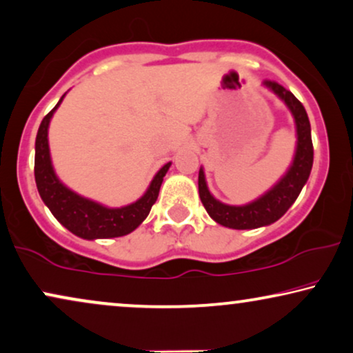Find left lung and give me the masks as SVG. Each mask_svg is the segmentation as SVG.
<instances>
[{"label":"left lung","instance_id":"1","mask_svg":"<svg viewBox=\"0 0 353 353\" xmlns=\"http://www.w3.org/2000/svg\"><path fill=\"white\" fill-rule=\"evenodd\" d=\"M264 85L271 89L279 99L283 100L292 112L296 126V149L295 157L285 175L253 203L245 205H228L217 201L209 193L205 185L204 170L199 168V198L208 214L223 227L246 230L271 225L279 221L290 205L299 198L301 188L308 181L311 167H313V143H311V126L306 110L290 90L276 81H264Z\"/></svg>","mask_w":353,"mask_h":353}]
</instances>
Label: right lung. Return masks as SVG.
Masks as SVG:
<instances>
[{"label":"right lung","instance_id":"add662e5","mask_svg":"<svg viewBox=\"0 0 353 353\" xmlns=\"http://www.w3.org/2000/svg\"><path fill=\"white\" fill-rule=\"evenodd\" d=\"M65 95L59 99L54 108L40 123L35 139V183L37 190L45 205L52 210L54 219L66 227L74 235L84 240H97V238H115L131 233L144 222L150 209L157 201L160 185L163 176L170 168L168 162L157 172L154 180L145 191L143 198L125 208H105L92 199L82 198L81 194L71 191L63 185L53 170L52 157L48 148V125L54 110L63 102Z\"/></svg>","mask_w":353,"mask_h":353}]
</instances>
